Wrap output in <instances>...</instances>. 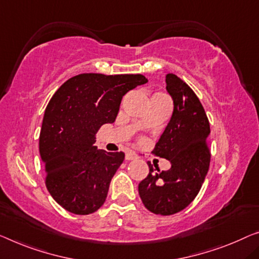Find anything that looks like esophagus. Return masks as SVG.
Wrapping results in <instances>:
<instances>
[{
  "instance_id": "1",
  "label": "esophagus",
  "mask_w": 259,
  "mask_h": 259,
  "mask_svg": "<svg viewBox=\"0 0 259 259\" xmlns=\"http://www.w3.org/2000/svg\"><path fill=\"white\" fill-rule=\"evenodd\" d=\"M137 158V154L133 151H128L125 153V159L126 160H134Z\"/></svg>"
}]
</instances>
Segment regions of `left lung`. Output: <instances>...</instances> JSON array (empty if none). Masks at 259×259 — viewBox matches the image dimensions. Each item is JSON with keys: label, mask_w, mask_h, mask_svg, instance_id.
Here are the masks:
<instances>
[{"label": "left lung", "mask_w": 259, "mask_h": 259, "mask_svg": "<svg viewBox=\"0 0 259 259\" xmlns=\"http://www.w3.org/2000/svg\"><path fill=\"white\" fill-rule=\"evenodd\" d=\"M166 90L175 109L152 153L168 159L171 168L160 171L148 163L149 175L138 185L143 204L159 215L178 213L195 199L210 163V126L199 98L173 73L166 75Z\"/></svg>", "instance_id": "obj_1"}]
</instances>
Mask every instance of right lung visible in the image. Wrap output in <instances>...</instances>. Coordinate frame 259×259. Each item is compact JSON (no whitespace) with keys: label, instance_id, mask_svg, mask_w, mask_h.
Wrapping results in <instances>:
<instances>
[{"label":"right lung","instance_id":"add662e5","mask_svg":"<svg viewBox=\"0 0 259 259\" xmlns=\"http://www.w3.org/2000/svg\"><path fill=\"white\" fill-rule=\"evenodd\" d=\"M148 82L142 74L82 73L61 84L45 109L39 152L52 198L73 214L94 213L106 201L124 153L94 146L101 125L115 122L123 95Z\"/></svg>","mask_w":259,"mask_h":259}]
</instances>
